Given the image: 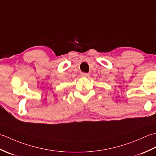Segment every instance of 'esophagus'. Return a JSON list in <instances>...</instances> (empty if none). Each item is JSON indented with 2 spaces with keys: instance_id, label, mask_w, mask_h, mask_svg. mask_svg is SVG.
<instances>
[{
  "instance_id": "obj_1",
  "label": "esophagus",
  "mask_w": 156,
  "mask_h": 156,
  "mask_svg": "<svg viewBox=\"0 0 156 156\" xmlns=\"http://www.w3.org/2000/svg\"><path fill=\"white\" fill-rule=\"evenodd\" d=\"M81 75L83 76V77H88L89 75L88 73H83L81 74Z\"/></svg>"
}]
</instances>
